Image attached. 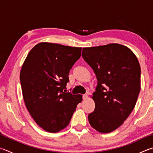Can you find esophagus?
Masks as SVG:
<instances>
[{
	"label": "esophagus",
	"mask_w": 153,
	"mask_h": 153,
	"mask_svg": "<svg viewBox=\"0 0 153 153\" xmlns=\"http://www.w3.org/2000/svg\"><path fill=\"white\" fill-rule=\"evenodd\" d=\"M88 98V96L87 94H85V95H83V100H87Z\"/></svg>",
	"instance_id": "1"
}]
</instances>
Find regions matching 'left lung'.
<instances>
[{"mask_svg": "<svg viewBox=\"0 0 153 153\" xmlns=\"http://www.w3.org/2000/svg\"><path fill=\"white\" fill-rule=\"evenodd\" d=\"M82 57L98 80L91 96L95 110L88 115L89 123L99 132H111L124 123L137 103L140 90L139 62L128 48L118 43L84 48Z\"/></svg>", "mask_w": 153, "mask_h": 153, "instance_id": "8db88e82", "label": "left lung"}]
</instances>
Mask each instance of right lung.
Returning <instances> with one entry per match:
<instances>
[{"instance_id":"1","label":"right lung","mask_w":153,"mask_h":153,"mask_svg":"<svg viewBox=\"0 0 153 153\" xmlns=\"http://www.w3.org/2000/svg\"><path fill=\"white\" fill-rule=\"evenodd\" d=\"M82 48L42 42L27 55L20 72L25 104L30 116L47 132L69 124L82 95L63 92L69 73L81 56Z\"/></svg>"}]
</instances>
